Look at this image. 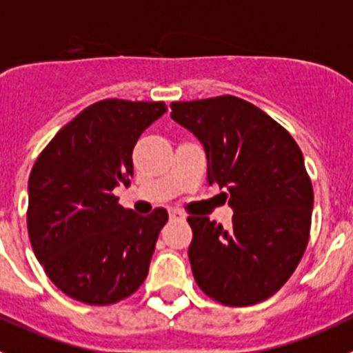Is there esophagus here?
<instances>
[{
  "instance_id": "obj_1",
  "label": "esophagus",
  "mask_w": 353,
  "mask_h": 353,
  "mask_svg": "<svg viewBox=\"0 0 353 353\" xmlns=\"http://www.w3.org/2000/svg\"><path fill=\"white\" fill-rule=\"evenodd\" d=\"M169 216H170V220H184V214L179 211V209H170Z\"/></svg>"
}]
</instances>
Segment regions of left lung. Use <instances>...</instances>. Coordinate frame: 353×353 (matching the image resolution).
I'll return each instance as SVG.
<instances>
[{
  "label": "left lung",
  "mask_w": 353,
  "mask_h": 353,
  "mask_svg": "<svg viewBox=\"0 0 353 353\" xmlns=\"http://www.w3.org/2000/svg\"><path fill=\"white\" fill-rule=\"evenodd\" d=\"M170 109L202 142L208 183L223 188L234 209L230 228L188 218L196 285L225 306L262 303L287 283L310 239L313 186L299 145L271 116L230 94Z\"/></svg>",
  "instance_id": "1"
}]
</instances>
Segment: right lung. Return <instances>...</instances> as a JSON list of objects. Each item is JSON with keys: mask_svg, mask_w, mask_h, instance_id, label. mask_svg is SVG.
Segmentation results:
<instances>
[{"mask_svg": "<svg viewBox=\"0 0 353 353\" xmlns=\"http://www.w3.org/2000/svg\"><path fill=\"white\" fill-rule=\"evenodd\" d=\"M163 101L101 100L63 126L34 161L28 232L43 271L63 294L93 306L125 299L144 283L169 214L139 216L112 190L133 177L132 153Z\"/></svg>", "mask_w": 353, "mask_h": 353, "instance_id": "right-lung-1", "label": "right lung"}]
</instances>
